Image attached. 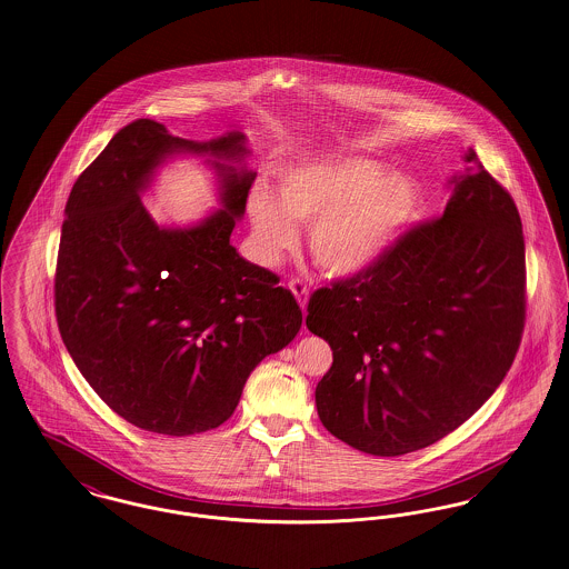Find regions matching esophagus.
Segmentation results:
<instances>
[{
	"label": "esophagus",
	"instance_id": "esophagus-1",
	"mask_svg": "<svg viewBox=\"0 0 569 569\" xmlns=\"http://www.w3.org/2000/svg\"><path fill=\"white\" fill-rule=\"evenodd\" d=\"M289 289L293 291V296L298 299L301 310H306V301H308V284H306L303 280H299V278H293V280H289Z\"/></svg>",
	"mask_w": 569,
	"mask_h": 569
}]
</instances>
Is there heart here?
Instances as JSON below:
<instances>
[{"label":"heart","instance_id":"1","mask_svg":"<svg viewBox=\"0 0 569 569\" xmlns=\"http://www.w3.org/2000/svg\"><path fill=\"white\" fill-rule=\"evenodd\" d=\"M278 201L254 188L248 211L261 254L276 263L298 246V224H310L315 263L331 276L372 270L423 210V188L405 171L359 156L308 160L280 176Z\"/></svg>","mask_w":569,"mask_h":569}]
</instances>
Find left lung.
<instances>
[{
	"label": "left lung",
	"instance_id": "left-lung-1",
	"mask_svg": "<svg viewBox=\"0 0 569 569\" xmlns=\"http://www.w3.org/2000/svg\"><path fill=\"white\" fill-rule=\"evenodd\" d=\"M441 218L407 231L372 268L312 293L306 326L333 361L317 411L372 456L428 448L471 418L525 328V238L508 190L465 153Z\"/></svg>",
	"mask_w": 569,
	"mask_h": 569
}]
</instances>
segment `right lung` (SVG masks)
I'll return each instance as SVG.
<instances>
[{
	"label": "right lung",
	"instance_id": "add662e5",
	"mask_svg": "<svg viewBox=\"0 0 569 569\" xmlns=\"http://www.w3.org/2000/svg\"><path fill=\"white\" fill-rule=\"evenodd\" d=\"M178 152L209 156L221 210L160 228L140 194ZM248 153L240 130L199 143L137 120L72 186L56 270L61 340L93 391L137 428L169 437L218 428L257 363L301 328L293 293L231 246L257 178Z\"/></svg>",
	"mask_w": 569,
	"mask_h": 569
}]
</instances>
